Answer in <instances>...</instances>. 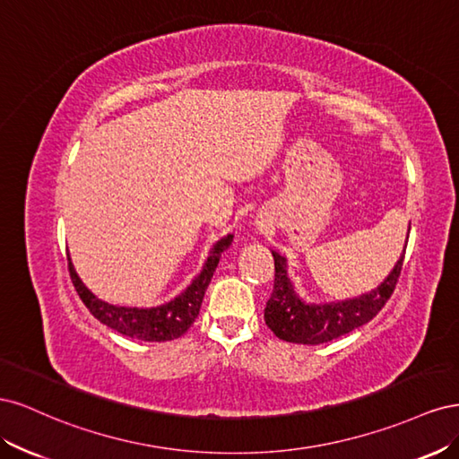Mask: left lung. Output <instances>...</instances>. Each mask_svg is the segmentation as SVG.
<instances>
[{"instance_id": "left-lung-1", "label": "left lung", "mask_w": 459, "mask_h": 459, "mask_svg": "<svg viewBox=\"0 0 459 459\" xmlns=\"http://www.w3.org/2000/svg\"><path fill=\"white\" fill-rule=\"evenodd\" d=\"M404 255L406 248L402 251L393 272L385 277V281L369 293L349 300L314 304L297 295L295 285L287 273V258L272 251L275 277L272 297L264 310L266 325L273 331L275 337L297 344H322L346 335L377 316L385 302L391 299Z\"/></svg>"}]
</instances>
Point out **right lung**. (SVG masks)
Segmentation results:
<instances>
[{
    "label": "right lung",
    "mask_w": 459,
    "mask_h": 459,
    "mask_svg": "<svg viewBox=\"0 0 459 459\" xmlns=\"http://www.w3.org/2000/svg\"><path fill=\"white\" fill-rule=\"evenodd\" d=\"M231 241H233L231 233H228L226 238H221L211 248V255H208L201 273L191 281V285L184 290V293H179L176 299H172L166 304H160L157 308H128V307H117V304H108L101 299H97L91 290L82 283L71 258H68V272H71L73 285L82 302H84L86 308L107 327L137 341H149V342L174 341L178 337H182L184 333L193 325V322H195V317L199 316V310H201L204 290L212 280L221 253H224L231 245Z\"/></svg>",
    "instance_id": "add662e5"
}]
</instances>
